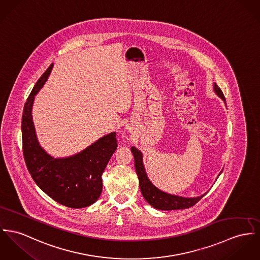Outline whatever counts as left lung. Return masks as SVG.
Returning a JSON list of instances; mask_svg holds the SVG:
<instances>
[{"label":"left lung","instance_id":"obj_1","mask_svg":"<svg viewBox=\"0 0 260 260\" xmlns=\"http://www.w3.org/2000/svg\"><path fill=\"white\" fill-rule=\"evenodd\" d=\"M214 90L220 98L225 102L224 96L217 84H214ZM132 152L135 157V167L140 180V187L142 196L153 208L164 211L187 209L193 207L205 196L203 195L197 198H183L160 191L155 186H153L147 178L142 164V155L140 150L137 149L136 147H132Z\"/></svg>","mask_w":260,"mask_h":260}]
</instances>
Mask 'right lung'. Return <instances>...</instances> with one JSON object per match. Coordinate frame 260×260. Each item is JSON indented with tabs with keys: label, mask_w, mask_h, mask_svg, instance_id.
Returning a JSON list of instances; mask_svg holds the SVG:
<instances>
[{
	"label": "right lung",
	"mask_w": 260,
	"mask_h": 260,
	"mask_svg": "<svg viewBox=\"0 0 260 260\" xmlns=\"http://www.w3.org/2000/svg\"><path fill=\"white\" fill-rule=\"evenodd\" d=\"M52 66L50 64L36 83L23 107V157L32 179L51 199L69 208H85L100 197L102 174L118 146L116 133L101 138L80 153L68 158H52L40 147L31 118V107Z\"/></svg>",
	"instance_id": "obj_1"
}]
</instances>
